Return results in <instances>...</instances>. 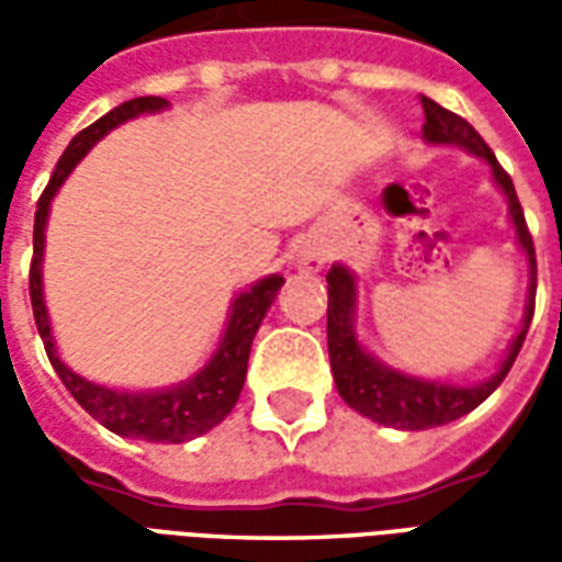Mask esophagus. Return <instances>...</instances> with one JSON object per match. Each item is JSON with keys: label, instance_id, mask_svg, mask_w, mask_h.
I'll return each instance as SVG.
<instances>
[{"label": "esophagus", "instance_id": "34e87169", "mask_svg": "<svg viewBox=\"0 0 562 562\" xmlns=\"http://www.w3.org/2000/svg\"><path fill=\"white\" fill-rule=\"evenodd\" d=\"M297 265H301L304 270H322L325 268V258L318 256V252H301Z\"/></svg>", "mask_w": 562, "mask_h": 562}]
</instances>
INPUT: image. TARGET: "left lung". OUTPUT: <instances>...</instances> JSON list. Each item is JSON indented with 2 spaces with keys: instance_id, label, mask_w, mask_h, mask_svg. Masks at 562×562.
<instances>
[{
  "instance_id": "obj_1",
  "label": "left lung",
  "mask_w": 562,
  "mask_h": 562,
  "mask_svg": "<svg viewBox=\"0 0 562 562\" xmlns=\"http://www.w3.org/2000/svg\"><path fill=\"white\" fill-rule=\"evenodd\" d=\"M422 138L427 144H434V147H460L475 159H482L487 165V171H491V180L496 183V189L506 195L508 222L515 228V244L520 246V252L530 265V285H527V304H524L520 330L508 342L506 358L499 361V367L475 385H454V382L413 376V373H403V370L382 364L376 355L358 340V330H355V313H358V277H355V270H349L340 261L330 265L328 355L337 391L358 415H364V418L376 424H385V427H397V430H427V427L458 422L460 415L472 413L479 403L487 401L499 389V382L506 379L512 364H515L520 346H524V337H527V328H530L532 304H536V249H532V237L527 232L524 210H520V201L515 195L512 177L499 168L491 147L484 144L482 135L463 116L451 114L427 95H422Z\"/></svg>"
}]
</instances>
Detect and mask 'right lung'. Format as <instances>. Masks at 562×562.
I'll list each match as a JSON object with an SVG mask.
<instances>
[{
	"label": "right lung",
	"mask_w": 562,
	"mask_h": 562,
	"mask_svg": "<svg viewBox=\"0 0 562 562\" xmlns=\"http://www.w3.org/2000/svg\"><path fill=\"white\" fill-rule=\"evenodd\" d=\"M168 102L159 95H140L132 102H123L114 111H108L102 120H95L87 126L75 140L68 144L63 159L56 161V171L50 183L44 189L38 210H35V234H32V270H30V294H32V313H35V325L42 334L47 358L54 364L56 376L63 379V385L71 391V397L87 409L99 424H104L111 434L126 436V439H144V442H189L195 436L207 434L216 424L225 422V415L232 413L234 403L240 397L246 382V364H249V349L256 340L261 318L268 316L273 297L282 289L280 273H270L252 282L249 289L237 292V297L228 306V318H225V330H222L216 352L210 355V361L195 376L173 382L168 389L153 391H128V389H111V385H99L90 382L59 358L56 349L54 328H50V316H47V304H44V232H47V220H50V204H54L59 186L66 183L68 173L78 168V161L90 153L99 140L123 126L128 120L144 114H159L165 111Z\"/></svg>",
	"instance_id": "add662e5"
}]
</instances>
